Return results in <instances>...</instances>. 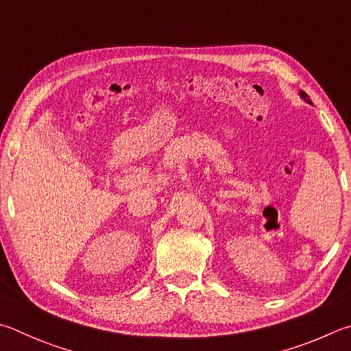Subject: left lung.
Instances as JSON below:
<instances>
[{
	"instance_id": "obj_1",
	"label": "left lung",
	"mask_w": 351,
	"mask_h": 351,
	"mask_svg": "<svg viewBox=\"0 0 351 351\" xmlns=\"http://www.w3.org/2000/svg\"><path fill=\"white\" fill-rule=\"evenodd\" d=\"M301 97H302L305 101H307V103H310V104H311V101L308 99V95H307V93H305V92H301Z\"/></svg>"
}]
</instances>
